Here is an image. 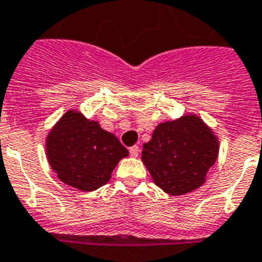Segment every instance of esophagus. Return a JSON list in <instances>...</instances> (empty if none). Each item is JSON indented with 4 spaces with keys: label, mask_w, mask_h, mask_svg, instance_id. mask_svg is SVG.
Wrapping results in <instances>:
<instances>
[{
    "label": "esophagus",
    "mask_w": 262,
    "mask_h": 262,
    "mask_svg": "<svg viewBox=\"0 0 262 262\" xmlns=\"http://www.w3.org/2000/svg\"><path fill=\"white\" fill-rule=\"evenodd\" d=\"M129 153H130L132 157H138V154H140V147L137 145H134V146H132L129 149Z\"/></svg>",
    "instance_id": "obj_1"
}]
</instances>
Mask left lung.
<instances>
[{
	"label": "left lung",
	"mask_w": 262,
	"mask_h": 262,
	"mask_svg": "<svg viewBox=\"0 0 262 262\" xmlns=\"http://www.w3.org/2000/svg\"><path fill=\"white\" fill-rule=\"evenodd\" d=\"M219 142L198 116L159 124L144 145L142 162L159 188L182 195L200 187L215 165Z\"/></svg>",
	"instance_id": "1"
}]
</instances>
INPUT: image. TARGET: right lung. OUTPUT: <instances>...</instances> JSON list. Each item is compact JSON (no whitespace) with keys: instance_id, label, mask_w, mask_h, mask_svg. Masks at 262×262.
<instances>
[{"instance_id":"obj_1","label":"right lung","mask_w":262,"mask_h":262,"mask_svg":"<svg viewBox=\"0 0 262 262\" xmlns=\"http://www.w3.org/2000/svg\"><path fill=\"white\" fill-rule=\"evenodd\" d=\"M46 151L58 178L81 191L105 185L118 161L129 154L115 134L74 111H68L50 132Z\"/></svg>"}]
</instances>
